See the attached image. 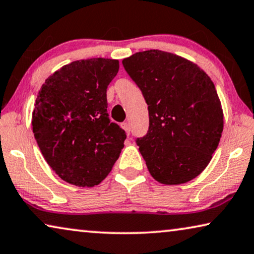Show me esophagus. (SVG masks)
<instances>
[{"label": "esophagus", "mask_w": 254, "mask_h": 254, "mask_svg": "<svg viewBox=\"0 0 254 254\" xmlns=\"http://www.w3.org/2000/svg\"><path fill=\"white\" fill-rule=\"evenodd\" d=\"M121 127H123V129L126 131L127 134L130 133V127H129V124H128V123H123V124H121Z\"/></svg>", "instance_id": "obj_1"}]
</instances>
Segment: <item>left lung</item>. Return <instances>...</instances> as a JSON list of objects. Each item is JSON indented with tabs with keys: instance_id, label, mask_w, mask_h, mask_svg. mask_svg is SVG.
<instances>
[{
	"instance_id": "obj_1",
	"label": "left lung",
	"mask_w": 254,
	"mask_h": 254,
	"mask_svg": "<svg viewBox=\"0 0 254 254\" xmlns=\"http://www.w3.org/2000/svg\"><path fill=\"white\" fill-rule=\"evenodd\" d=\"M123 65L148 104V133L136 144L150 174L163 185L194 179L211 161L223 130L214 83L196 64L161 50L136 53Z\"/></svg>"
}]
</instances>
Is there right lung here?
<instances>
[{"mask_svg": "<svg viewBox=\"0 0 254 254\" xmlns=\"http://www.w3.org/2000/svg\"><path fill=\"white\" fill-rule=\"evenodd\" d=\"M119 62L90 58L72 62L42 84L32 116L34 137L62 180L94 187L119 158L126 131L108 113L106 89Z\"/></svg>", "mask_w": 254, "mask_h": 254, "instance_id": "right-lung-1", "label": "right lung"}]
</instances>
